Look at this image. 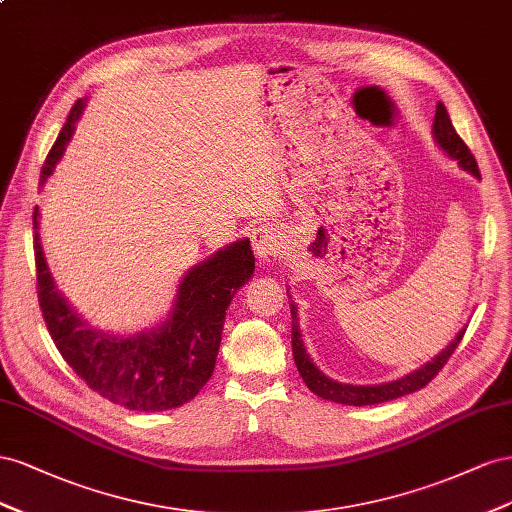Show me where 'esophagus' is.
<instances>
[{
  "label": "esophagus",
  "mask_w": 512,
  "mask_h": 512,
  "mask_svg": "<svg viewBox=\"0 0 512 512\" xmlns=\"http://www.w3.org/2000/svg\"><path fill=\"white\" fill-rule=\"evenodd\" d=\"M253 251L259 257V261H270L281 248V231L276 229V225H261L253 229Z\"/></svg>",
  "instance_id": "1"
}]
</instances>
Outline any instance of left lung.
Wrapping results in <instances>:
<instances>
[{"mask_svg": "<svg viewBox=\"0 0 512 512\" xmlns=\"http://www.w3.org/2000/svg\"><path fill=\"white\" fill-rule=\"evenodd\" d=\"M433 137H435L437 145H440V148L452 160H457L461 169L472 173L474 178H480L476 158L470 152V148L463 143V139L457 135V130H455V126H452L450 115L442 102H437V109H435ZM463 334H465V328L459 330L457 337L452 339L433 360L422 364L420 369L407 373L405 377L392 379V382H388V384H377V386L343 384V382H337V379H330L326 373H321L313 364L311 356L306 354L300 326H298V309H296V304L291 302V349H294V360H296V367L304 379V384L309 386V390L315 392L317 397L334 401V403H343V405H356V407L375 405V403L399 399V397H403V394H410V392L425 388L431 379L442 371V367L448 362L452 352H455L457 345L461 343Z\"/></svg>", "mask_w": 512, "mask_h": 512, "instance_id": "8db88e82", "label": "left lung"}]
</instances>
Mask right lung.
Segmentation results:
<instances>
[{"label": "right lung", "mask_w": 512, "mask_h": 512, "mask_svg": "<svg viewBox=\"0 0 512 512\" xmlns=\"http://www.w3.org/2000/svg\"><path fill=\"white\" fill-rule=\"evenodd\" d=\"M83 107L85 100L79 98L70 109L42 165L40 186L60 163ZM38 216L36 206L38 302L51 339L68 367L100 397L133 412H165L197 397L214 373L227 306L255 270L248 238L221 248L188 270L169 317L158 328L133 337H115L87 324L55 287L40 244Z\"/></svg>", "instance_id": "1"}]
</instances>
